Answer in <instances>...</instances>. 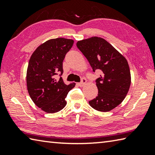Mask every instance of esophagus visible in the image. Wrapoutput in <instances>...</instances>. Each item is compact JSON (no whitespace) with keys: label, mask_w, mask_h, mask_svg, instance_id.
<instances>
[{"label":"esophagus","mask_w":155,"mask_h":155,"mask_svg":"<svg viewBox=\"0 0 155 155\" xmlns=\"http://www.w3.org/2000/svg\"><path fill=\"white\" fill-rule=\"evenodd\" d=\"M86 83H87V80H86L85 78H82V81H81V83H78V85H79L80 87H83V86L85 85Z\"/></svg>","instance_id":"34e87169"}]
</instances>
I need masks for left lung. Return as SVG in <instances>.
Wrapping results in <instances>:
<instances>
[{
  "label": "left lung",
  "instance_id": "obj_1",
  "mask_svg": "<svg viewBox=\"0 0 155 155\" xmlns=\"http://www.w3.org/2000/svg\"><path fill=\"white\" fill-rule=\"evenodd\" d=\"M77 46L88 60L93 71L101 70L103 72L96 81L98 96L89 104L97 111H111L124 101L129 90L131 77L127 59L100 37L78 41Z\"/></svg>",
  "mask_w": 155,
  "mask_h": 155
}]
</instances>
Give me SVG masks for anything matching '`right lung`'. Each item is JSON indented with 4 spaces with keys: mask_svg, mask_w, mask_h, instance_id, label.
I'll return each mask as SVG.
<instances>
[{
    "mask_svg": "<svg viewBox=\"0 0 155 155\" xmlns=\"http://www.w3.org/2000/svg\"><path fill=\"white\" fill-rule=\"evenodd\" d=\"M74 44L70 39H51L40 44L31 56L27 71L28 94L33 103L42 111L54 114L65 107V98L75 87V83L66 85L57 74L62 75L63 61Z\"/></svg>",
    "mask_w": 155,
    "mask_h": 155,
    "instance_id": "add662e5",
    "label": "right lung"
}]
</instances>
